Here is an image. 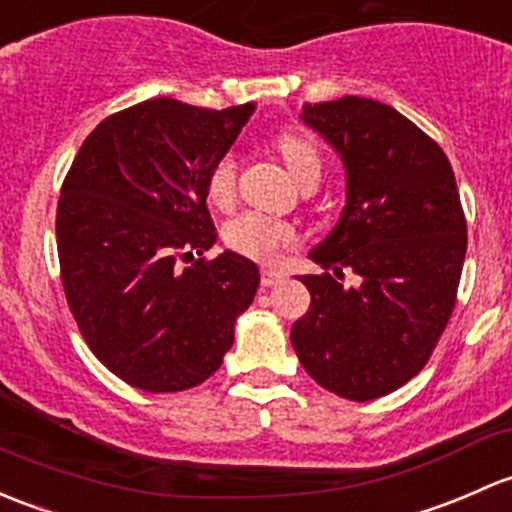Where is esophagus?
<instances>
[{"label":"esophagus","instance_id":"34e87169","mask_svg":"<svg viewBox=\"0 0 512 512\" xmlns=\"http://www.w3.org/2000/svg\"><path fill=\"white\" fill-rule=\"evenodd\" d=\"M260 274H262V287H274V284L282 282V279H284V272L277 270V267H267L265 265L260 270Z\"/></svg>","mask_w":512,"mask_h":512}]
</instances>
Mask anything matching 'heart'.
<instances>
[{"label": "heart", "mask_w": 512, "mask_h": 512, "mask_svg": "<svg viewBox=\"0 0 512 512\" xmlns=\"http://www.w3.org/2000/svg\"><path fill=\"white\" fill-rule=\"evenodd\" d=\"M277 152L282 154L289 174L299 181V186L319 184L321 171H324V159H321L319 147L304 134L287 132L277 139ZM208 201L220 211H228L238 196V159L235 154H223L213 161L206 179ZM223 238L228 247L235 252L255 260H270L282 247L292 245L297 233L284 220L272 218V215L260 211H245L228 220L223 228Z\"/></svg>", "instance_id": "1"}]
</instances>
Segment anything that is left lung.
<instances>
[{
  "label": "left lung",
  "mask_w": 512,
  "mask_h": 512,
  "mask_svg": "<svg viewBox=\"0 0 512 512\" xmlns=\"http://www.w3.org/2000/svg\"><path fill=\"white\" fill-rule=\"evenodd\" d=\"M301 120L346 166V208L301 274L311 306L292 326L306 373L328 392L368 402L410 383L456 304L466 218L449 159L395 107L346 95L304 105ZM359 274L342 287V270Z\"/></svg>",
  "instance_id": "left-lung-1"
}]
</instances>
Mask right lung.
<instances>
[{"label":"right lung","instance_id":"1","mask_svg":"<svg viewBox=\"0 0 512 512\" xmlns=\"http://www.w3.org/2000/svg\"><path fill=\"white\" fill-rule=\"evenodd\" d=\"M255 105L152 98L105 117L75 154L56 211L61 279L95 358L144 392H181L223 365L260 287L233 250L215 260L213 161Z\"/></svg>","mask_w":512,"mask_h":512}]
</instances>
